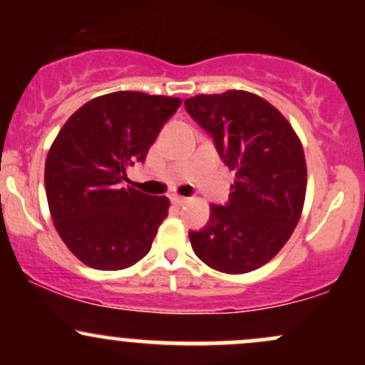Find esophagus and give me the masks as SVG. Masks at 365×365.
Returning a JSON list of instances; mask_svg holds the SVG:
<instances>
[{
	"label": "esophagus",
	"mask_w": 365,
	"mask_h": 365,
	"mask_svg": "<svg viewBox=\"0 0 365 365\" xmlns=\"http://www.w3.org/2000/svg\"><path fill=\"white\" fill-rule=\"evenodd\" d=\"M171 202L175 204V206H183V204H187L188 202V199L187 197H182V195H173L171 197Z\"/></svg>",
	"instance_id": "esophagus-1"
}]
</instances>
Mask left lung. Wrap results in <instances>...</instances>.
<instances>
[{
  "mask_svg": "<svg viewBox=\"0 0 365 365\" xmlns=\"http://www.w3.org/2000/svg\"><path fill=\"white\" fill-rule=\"evenodd\" d=\"M185 110L211 133L237 178L228 202L211 204L206 228L188 233L192 249L221 273L257 269L282 250L302 215V142L282 113L252 92L199 94L187 99Z\"/></svg>",
  "mask_w": 365,
  "mask_h": 365,
  "instance_id": "8db88e82",
  "label": "left lung"
}]
</instances>
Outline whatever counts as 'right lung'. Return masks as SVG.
<instances>
[{
  "mask_svg": "<svg viewBox=\"0 0 365 365\" xmlns=\"http://www.w3.org/2000/svg\"><path fill=\"white\" fill-rule=\"evenodd\" d=\"M180 104L168 96L111 92L78 108L54 139L44 168L49 211L58 235L87 266L125 269L150 250L170 200L123 180Z\"/></svg>",
  "mask_w": 365,
  "mask_h": 365,
  "instance_id": "1",
  "label": "right lung"
}]
</instances>
